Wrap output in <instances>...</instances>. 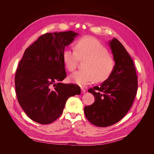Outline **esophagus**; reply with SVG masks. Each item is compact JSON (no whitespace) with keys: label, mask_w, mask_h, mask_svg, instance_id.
<instances>
[{"label":"esophagus","mask_w":154,"mask_h":154,"mask_svg":"<svg viewBox=\"0 0 154 154\" xmlns=\"http://www.w3.org/2000/svg\"><path fill=\"white\" fill-rule=\"evenodd\" d=\"M81 90H82V93H85V91H86L85 88H82V87L81 88Z\"/></svg>","instance_id":"1"}]
</instances>
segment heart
<instances>
[{
  "label": "heart",
  "mask_w": 154,
  "mask_h": 154,
  "mask_svg": "<svg viewBox=\"0 0 154 154\" xmlns=\"http://www.w3.org/2000/svg\"><path fill=\"white\" fill-rule=\"evenodd\" d=\"M65 67L69 71H73L81 61H86L84 70H80L69 77L70 82L84 86L95 80L101 82L106 80L112 73L115 67L114 58L100 42L93 38H84L78 40L75 50L65 49L63 54Z\"/></svg>",
  "instance_id": "1"
}]
</instances>
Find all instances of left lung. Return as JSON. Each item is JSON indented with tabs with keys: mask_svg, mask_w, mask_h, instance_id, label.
I'll use <instances>...</instances> for the list:
<instances>
[{
	"mask_svg": "<svg viewBox=\"0 0 154 154\" xmlns=\"http://www.w3.org/2000/svg\"><path fill=\"white\" fill-rule=\"evenodd\" d=\"M115 67L111 75L99 86L89 88L95 101L85 106L86 118L100 127L112 125L122 119L131 108L137 91V76L132 59L120 42H109Z\"/></svg>",
	"mask_w": 154,
	"mask_h": 154,
	"instance_id": "obj_1",
	"label": "left lung"
}]
</instances>
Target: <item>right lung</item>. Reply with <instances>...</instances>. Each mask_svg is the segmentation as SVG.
Returning a JSON list of instances; mask_svg holds the SVG:
<instances>
[{
  "label": "right lung",
  "mask_w": 154,
  "mask_h": 154,
  "mask_svg": "<svg viewBox=\"0 0 154 154\" xmlns=\"http://www.w3.org/2000/svg\"><path fill=\"white\" fill-rule=\"evenodd\" d=\"M78 35L69 31L42 35L26 49L18 63L15 78L17 100L36 123L54 122L69 97L81 93L78 85L61 83L67 76L63 52Z\"/></svg>",
  "instance_id": "1"
}]
</instances>
